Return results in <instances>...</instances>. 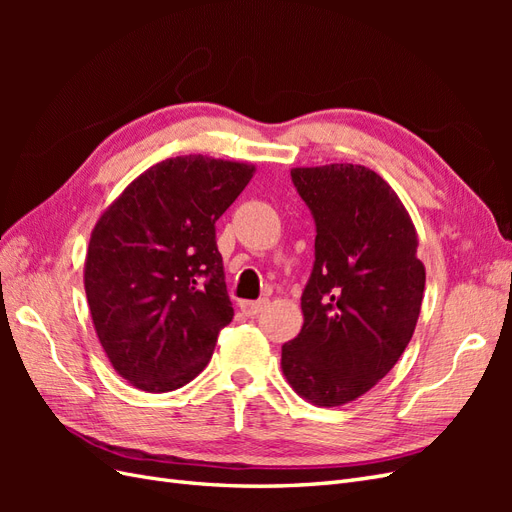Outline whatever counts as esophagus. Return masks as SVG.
Returning a JSON list of instances; mask_svg holds the SVG:
<instances>
[{
  "mask_svg": "<svg viewBox=\"0 0 512 512\" xmlns=\"http://www.w3.org/2000/svg\"><path fill=\"white\" fill-rule=\"evenodd\" d=\"M267 299H260V301H241V312L245 314V316H258L262 309L267 307Z\"/></svg>",
  "mask_w": 512,
  "mask_h": 512,
  "instance_id": "obj_1",
  "label": "esophagus"
}]
</instances>
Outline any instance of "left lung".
Here are the masks:
<instances>
[{
	"label": "left lung",
	"mask_w": 512,
	"mask_h": 512,
	"mask_svg": "<svg viewBox=\"0 0 512 512\" xmlns=\"http://www.w3.org/2000/svg\"><path fill=\"white\" fill-rule=\"evenodd\" d=\"M294 188L316 222L301 333L282 346L288 384L309 404L359 399L389 374L425 294L418 235L395 190L361 164L297 166Z\"/></svg>",
	"instance_id": "1"
}]
</instances>
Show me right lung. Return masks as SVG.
Masks as SVG:
<instances>
[{"label": "right lung", "mask_w": 512, "mask_h": 512, "mask_svg": "<svg viewBox=\"0 0 512 512\" xmlns=\"http://www.w3.org/2000/svg\"><path fill=\"white\" fill-rule=\"evenodd\" d=\"M254 164L177 156L138 175L98 218L85 256V294L117 374L147 393L194 380L235 316L215 222Z\"/></svg>", "instance_id": "right-lung-1"}]
</instances>
